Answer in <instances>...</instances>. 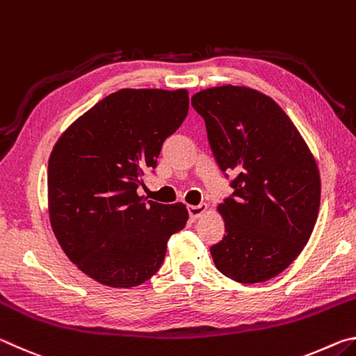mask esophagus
Listing matches in <instances>:
<instances>
[{"label": "esophagus", "instance_id": "1", "mask_svg": "<svg viewBox=\"0 0 356 356\" xmlns=\"http://www.w3.org/2000/svg\"><path fill=\"white\" fill-rule=\"evenodd\" d=\"M207 206L206 204H197V206H188V215L191 220H197L200 216H202L206 213Z\"/></svg>", "mask_w": 356, "mask_h": 356}]
</instances>
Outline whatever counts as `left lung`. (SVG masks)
I'll return each mask as SVG.
<instances>
[{
  "label": "left lung",
  "mask_w": 356,
  "mask_h": 356,
  "mask_svg": "<svg viewBox=\"0 0 356 356\" xmlns=\"http://www.w3.org/2000/svg\"><path fill=\"white\" fill-rule=\"evenodd\" d=\"M234 193L218 206L226 234L210 248L215 267L242 284L275 278L303 251L321 207L314 155L282 108L246 86L191 97Z\"/></svg>",
  "instance_id": "8db88e82"
}]
</instances>
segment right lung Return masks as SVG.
I'll use <instances>...</instances> for the list:
<instances>
[{
  "mask_svg": "<svg viewBox=\"0 0 356 356\" xmlns=\"http://www.w3.org/2000/svg\"><path fill=\"white\" fill-rule=\"evenodd\" d=\"M188 114V91L120 89L78 118L48 160V213L67 257L100 284L127 289L159 272L185 204L138 195Z\"/></svg>",
  "mask_w": 356,
  "mask_h": 356,
  "instance_id": "1",
  "label": "right lung"
}]
</instances>
